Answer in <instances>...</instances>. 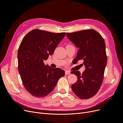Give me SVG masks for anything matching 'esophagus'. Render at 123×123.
Segmentation results:
<instances>
[{
    "mask_svg": "<svg viewBox=\"0 0 123 123\" xmlns=\"http://www.w3.org/2000/svg\"><path fill=\"white\" fill-rule=\"evenodd\" d=\"M65 74L66 75H70V74H71V72L70 71H66Z\"/></svg>",
    "mask_w": 123,
    "mask_h": 123,
    "instance_id": "34e87169",
    "label": "esophagus"
}]
</instances>
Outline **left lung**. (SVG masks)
<instances>
[{"label":"left lung","mask_w":123,"mask_h":123,"mask_svg":"<svg viewBox=\"0 0 123 123\" xmlns=\"http://www.w3.org/2000/svg\"><path fill=\"white\" fill-rule=\"evenodd\" d=\"M68 38L79 49L74 59L84 61L85 70L72 71L77 80L71 86L75 94L81 99L94 96L99 89L104 77L107 58L104 39L94 30L67 33Z\"/></svg>","instance_id":"8db88e82"}]
</instances>
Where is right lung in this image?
Returning <instances> with one entry per match:
<instances>
[{
	"instance_id": "obj_1",
	"label": "right lung",
	"mask_w": 123,
	"mask_h": 123,
	"mask_svg": "<svg viewBox=\"0 0 123 123\" xmlns=\"http://www.w3.org/2000/svg\"><path fill=\"white\" fill-rule=\"evenodd\" d=\"M66 33H54L38 29L25 35L18 50V71L25 88L32 95L46 96L65 75L61 68H52L43 61L52 54Z\"/></svg>"
}]
</instances>
